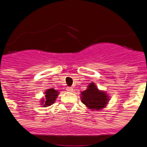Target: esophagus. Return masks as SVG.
I'll use <instances>...</instances> for the list:
<instances>
[{"label": "esophagus", "instance_id": "obj_1", "mask_svg": "<svg viewBox=\"0 0 147 147\" xmlns=\"http://www.w3.org/2000/svg\"><path fill=\"white\" fill-rule=\"evenodd\" d=\"M66 90H67V91H68V92H72L74 89L71 87H67V88H66Z\"/></svg>", "mask_w": 147, "mask_h": 147}]
</instances>
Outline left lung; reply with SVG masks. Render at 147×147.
Returning a JSON list of instances; mask_svg holds the SVG:
<instances>
[{"label":"left lung","mask_w":147,"mask_h":147,"mask_svg":"<svg viewBox=\"0 0 147 147\" xmlns=\"http://www.w3.org/2000/svg\"><path fill=\"white\" fill-rule=\"evenodd\" d=\"M81 101L88 109L101 110L109 102V96L106 91L99 90L95 83L91 82L87 89L81 92Z\"/></svg>","instance_id":"8db88e82"}]
</instances>
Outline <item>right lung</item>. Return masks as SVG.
<instances>
[{
    "label": "right lung",
    "mask_w": 147,
    "mask_h": 147,
    "mask_svg": "<svg viewBox=\"0 0 147 147\" xmlns=\"http://www.w3.org/2000/svg\"><path fill=\"white\" fill-rule=\"evenodd\" d=\"M59 91L53 88L47 89L45 91V96L41 98V105L42 107H47L54 103L59 95Z\"/></svg>",
    "instance_id": "obj_1"
}]
</instances>
